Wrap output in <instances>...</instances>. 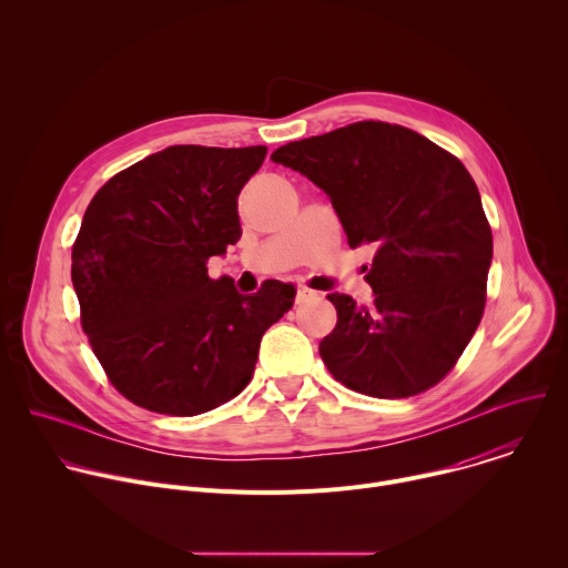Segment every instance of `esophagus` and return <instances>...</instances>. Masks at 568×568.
Masks as SVG:
<instances>
[{
    "mask_svg": "<svg viewBox=\"0 0 568 568\" xmlns=\"http://www.w3.org/2000/svg\"><path fill=\"white\" fill-rule=\"evenodd\" d=\"M314 296H316L314 290H310V287H305V285H298V287H296V294H294V301H296V303H303V301L314 298Z\"/></svg>",
    "mask_w": 568,
    "mask_h": 568,
    "instance_id": "1",
    "label": "esophagus"
}]
</instances>
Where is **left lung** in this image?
Masks as SVG:
<instances>
[{
	"mask_svg": "<svg viewBox=\"0 0 568 568\" xmlns=\"http://www.w3.org/2000/svg\"><path fill=\"white\" fill-rule=\"evenodd\" d=\"M333 202L348 245H373V303L333 292L337 326L318 353L337 382L373 397L438 384L476 333L493 231L460 161L427 136L359 121L272 152Z\"/></svg>",
	"mask_w": 568,
	"mask_h": 568,
	"instance_id": "obj_1",
	"label": "left lung"
}]
</instances>
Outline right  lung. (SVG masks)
Listing matches in <instances>:
<instances>
[{"label":"right lung","mask_w":568,"mask_h":568,"mask_svg":"<svg viewBox=\"0 0 568 568\" xmlns=\"http://www.w3.org/2000/svg\"><path fill=\"white\" fill-rule=\"evenodd\" d=\"M265 145H171L114 175L90 202L71 250L83 331L110 382L139 407L197 416L254 375L265 331L294 287L240 294L206 261L242 235L237 195Z\"/></svg>","instance_id":"right-lung-1"}]
</instances>
